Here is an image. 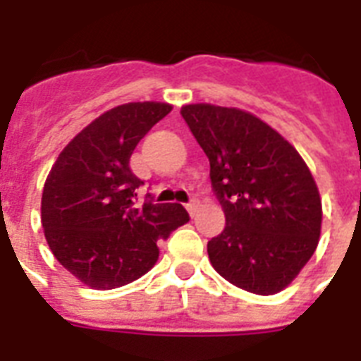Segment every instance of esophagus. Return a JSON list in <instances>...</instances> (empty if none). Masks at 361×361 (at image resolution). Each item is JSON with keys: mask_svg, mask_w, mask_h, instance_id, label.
<instances>
[{"mask_svg": "<svg viewBox=\"0 0 361 361\" xmlns=\"http://www.w3.org/2000/svg\"><path fill=\"white\" fill-rule=\"evenodd\" d=\"M185 208H187V212H189V214L195 215V214H197V209H198V200H191L189 204H185Z\"/></svg>", "mask_w": 361, "mask_h": 361, "instance_id": "1", "label": "esophagus"}]
</instances>
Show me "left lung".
<instances>
[{"label":"left lung","instance_id":"obj_1","mask_svg":"<svg viewBox=\"0 0 361 361\" xmlns=\"http://www.w3.org/2000/svg\"><path fill=\"white\" fill-rule=\"evenodd\" d=\"M181 116L209 159L226 226L208 241L215 271L252 294H277L319 245L322 200L290 142L251 112L198 103Z\"/></svg>","mask_w":361,"mask_h":361}]
</instances>
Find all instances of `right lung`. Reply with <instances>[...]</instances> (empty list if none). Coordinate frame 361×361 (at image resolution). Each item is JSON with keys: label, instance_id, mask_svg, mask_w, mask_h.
<instances>
[{"label": "right lung", "instance_id": "right-lung-1", "mask_svg": "<svg viewBox=\"0 0 361 361\" xmlns=\"http://www.w3.org/2000/svg\"><path fill=\"white\" fill-rule=\"evenodd\" d=\"M172 110L144 101L110 109L56 159L42 189L41 223L54 257L95 290L129 285L155 266L157 243L185 225L181 204L138 202L129 166L136 144Z\"/></svg>", "mask_w": 361, "mask_h": 361}]
</instances>
